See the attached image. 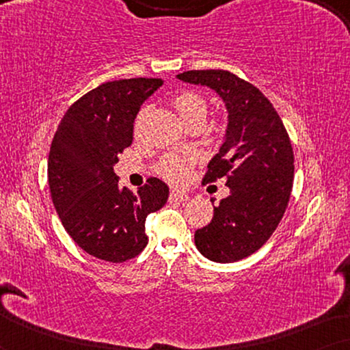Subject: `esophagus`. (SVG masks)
Wrapping results in <instances>:
<instances>
[{
	"instance_id": "esophagus-1",
	"label": "esophagus",
	"mask_w": 350,
	"mask_h": 350,
	"mask_svg": "<svg viewBox=\"0 0 350 350\" xmlns=\"http://www.w3.org/2000/svg\"><path fill=\"white\" fill-rule=\"evenodd\" d=\"M189 199V196L186 193H180V191H172L170 200H178V202H186Z\"/></svg>"
}]
</instances>
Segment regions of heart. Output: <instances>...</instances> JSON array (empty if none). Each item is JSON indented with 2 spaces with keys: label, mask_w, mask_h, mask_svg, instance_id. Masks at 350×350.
I'll use <instances>...</instances> for the list:
<instances>
[{
  "label": "heart",
  "mask_w": 350,
  "mask_h": 350,
  "mask_svg": "<svg viewBox=\"0 0 350 350\" xmlns=\"http://www.w3.org/2000/svg\"><path fill=\"white\" fill-rule=\"evenodd\" d=\"M172 107L175 108L176 114L188 127L193 124L202 126L204 119L207 116L208 102L202 94L196 92V90H181L172 98ZM189 164V156H165L157 165V170L170 183H181Z\"/></svg>",
  "instance_id": "obj_1"
}]
</instances>
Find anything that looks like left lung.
<instances>
[{"label": "left lung", "mask_w": 350, "mask_h": 350, "mask_svg": "<svg viewBox=\"0 0 350 350\" xmlns=\"http://www.w3.org/2000/svg\"><path fill=\"white\" fill-rule=\"evenodd\" d=\"M208 85L226 103V140L208 162L204 183L226 178L229 196L213 207V218L194 242L208 260L234 262L265 245L284 217L293 188L295 157L288 132L265 94L226 70L178 75Z\"/></svg>", "instance_id": "left-lung-1"}]
</instances>
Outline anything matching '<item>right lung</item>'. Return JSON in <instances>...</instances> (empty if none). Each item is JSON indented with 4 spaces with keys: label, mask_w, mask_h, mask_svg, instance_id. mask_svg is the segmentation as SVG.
Returning a JSON list of instances; mask_svg holds the SVG:
<instances>
[{
    "label": "right lung",
    "mask_w": 350,
    "mask_h": 350,
    "mask_svg": "<svg viewBox=\"0 0 350 350\" xmlns=\"http://www.w3.org/2000/svg\"><path fill=\"white\" fill-rule=\"evenodd\" d=\"M159 78L108 81L68 108L47 161L51 198L65 231L85 253L109 262L140 255L146 217L167 202L169 188L150 176L135 194L119 186L113 165L132 145L133 121Z\"/></svg>",
    "instance_id": "add662e5"
}]
</instances>
